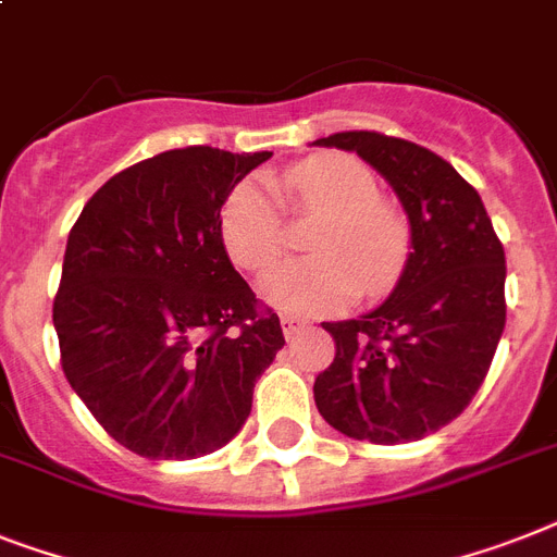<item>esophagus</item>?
<instances>
[{
	"instance_id": "1",
	"label": "esophagus",
	"mask_w": 557,
	"mask_h": 557,
	"mask_svg": "<svg viewBox=\"0 0 557 557\" xmlns=\"http://www.w3.org/2000/svg\"><path fill=\"white\" fill-rule=\"evenodd\" d=\"M280 325H283V334H286L288 341H292L294 334H300L302 329H306V323L297 318H280Z\"/></svg>"
}]
</instances>
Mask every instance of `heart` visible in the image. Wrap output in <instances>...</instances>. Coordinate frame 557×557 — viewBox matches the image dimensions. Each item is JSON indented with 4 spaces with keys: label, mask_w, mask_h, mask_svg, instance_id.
I'll return each instance as SVG.
<instances>
[{
    "label": "heart",
    "mask_w": 557,
    "mask_h": 557,
    "mask_svg": "<svg viewBox=\"0 0 557 557\" xmlns=\"http://www.w3.org/2000/svg\"><path fill=\"white\" fill-rule=\"evenodd\" d=\"M300 214H329L314 237L318 260L286 263L265 274V300L297 318H318L349 306L357 294H383L395 286L409 257L406 216L383 202L381 183L351 153H320L297 162L277 183ZM225 255L243 271L271 269L286 246V216L277 191L260 180H243L220 208Z\"/></svg>",
    "instance_id": "heart-1"
}]
</instances>
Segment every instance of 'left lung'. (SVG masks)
Returning a JSON list of instances; mask_svg holds the SVG:
<instances>
[{"mask_svg": "<svg viewBox=\"0 0 557 557\" xmlns=\"http://www.w3.org/2000/svg\"><path fill=\"white\" fill-rule=\"evenodd\" d=\"M314 146L355 151L381 171L411 232L388 300L323 323L337 351L314 381V404L355 441H420L458 418L490 372L506 323L504 246L478 191L435 151L377 131H341Z\"/></svg>", "mask_w": 557, "mask_h": 557, "instance_id": "left-lung-1", "label": "left lung"}]
</instances>
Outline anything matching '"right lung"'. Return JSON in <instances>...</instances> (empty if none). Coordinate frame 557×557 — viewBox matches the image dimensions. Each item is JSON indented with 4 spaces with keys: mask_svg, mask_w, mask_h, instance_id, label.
Segmentation results:
<instances>
[{
    "mask_svg": "<svg viewBox=\"0 0 557 557\" xmlns=\"http://www.w3.org/2000/svg\"><path fill=\"white\" fill-rule=\"evenodd\" d=\"M269 157L157 153L111 176L67 234L53 297L62 372L99 426L143 458L225 446L286 343L220 239L225 197Z\"/></svg>",
    "mask_w": 557,
    "mask_h": 557,
    "instance_id": "1",
    "label": "right lung"
}]
</instances>
